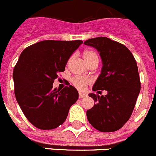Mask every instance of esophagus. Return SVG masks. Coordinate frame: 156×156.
Returning a JSON list of instances; mask_svg holds the SVG:
<instances>
[{"label": "esophagus", "instance_id": "1", "mask_svg": "<svg viewBox=\"0 0 156 156\" xmlns=\"http://www.w3.org/2000/svg\"><path fill=\"white\" fill-rule=\"evenodd\" d=\"M78 96H79V99H82V98H85V96H86V95L84 93H81V92H79V95H78Z\"/></svg>", "mask_w": 156, "mask_h": 156}]
</instances>
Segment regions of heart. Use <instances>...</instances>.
Masks as SVG:
<instances>
[{
    "instance_id": "1",
    "label": "heart",
    "mask_w": 156,
    "mask_h": 156,
    "mask_svg": "<svg viewBox=\"0 0 156 156\" xmlns=\"http://www.w3.org/2000/svg\"><path fill=\"white\" fill-rule=\"evenodd\" d=\"M83 57L88 64H90L91 63H92L93 61H98L97 54H96L95 52L92 51V50H86V51L84 52ZM71 59V58L69 59L68 63L70 62ZM89 81H90L88 79L82 78V77H75V78H73L72 84L75 85L77 88L80 89V90H84V89L86 88L87 85L89 83Z\"/></svg>"
}]
</instances>
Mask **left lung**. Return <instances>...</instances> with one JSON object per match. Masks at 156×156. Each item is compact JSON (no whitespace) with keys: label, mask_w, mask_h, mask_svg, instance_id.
Returning a JSON list of instances; mask_svg holds the SVG:
<instances>
[{"label":"left lung","mask_w":156,"mask_h":156,"mask_svg":"<svg viewBox=\"0 0 156 156\" xmlns=\"http://www.w3.org/2000/svg\"><path fill=\"white\" fill-rule=\"evenodd\" d=\"M99 53L102 67L92 90H106V95L90 93L93 107L87 110L88 122L102 132L121 128L130 117L141 90L137 63L131 52L121 43L106 37L84 42Z\"/></svg>","instance_id":"1"}]
</instances>
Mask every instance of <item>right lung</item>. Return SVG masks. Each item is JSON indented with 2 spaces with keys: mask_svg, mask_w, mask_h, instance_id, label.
<instances>
[{
  "mask_svg": "<svg viewBox=\"0 0 156 156\" xmlns=\"http://www.w3.org/2000/svg\"><path fill=\"white\" fill-rule=\"evenodd\" d=\"M82 43L44 40L22 52L13 71L15 95L24 115L37 128L51 130L61 125L78 100L75 87L60 91L53 83Z\"/></svg>",
  "mask_w": 156,
  "mask_h": 156,
  "instance_id": "right-lung-1",
  "label": "right lung"
}]
</instances>
